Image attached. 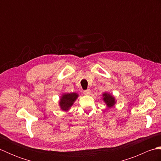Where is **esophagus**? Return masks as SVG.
<instances>
[{
    "mask_svg": "<svg viewBox=\"0 0 161 161\" xmlns=\"http://www.w3.org/2000/svg\"><path fill=\"white\" fill-rule=\"evenodd\" d=\"M91 93V91L90 89H87V90H85L84 91V94L85 95H89Z\"/></svg>",
    "mask_w": 161,
    "mask_h": 161,
    "instance_id": "1",
    "label": "esophagus"
}]
</instances>
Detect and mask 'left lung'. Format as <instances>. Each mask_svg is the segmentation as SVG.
Returning <instances> with one entry per match:
<instances>
[{"label": "left lung", "mask_w": 161, "mask_h": 161, "mask_svg": "<svg viewBox=\"0 0 161 161\" xmlns=\"http://www.w3.org/2000/svg\"><path fill=\"white\" fill-rule=\"evenodd\" d=\"M102 96H103V98H102V100H104V102H105V104L107 105V107L111 108L113 107L115 104V97L113 96L112 95L107 93H104L102 95Z\"/></svg>", "instance_id": "left-lung-1"}]
</instances>
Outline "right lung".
I'll return each mask as SVG.
<instances>
[{
    "mask_svg": "<svg viewBox=\"0 0 161 161\" xmlns=\"http://www.w3.org/2000/svg\"><path fill=\"white\" fill-rule=\"evenodd\" d=\"M78 97V94L76 93H64L60 98L59 106L61 110L67 111L73 106L75 101Z\"/></svg>",
    "mask_w": 161,
    "mask_h": 161,
    "instance_id": "obj_1",
    "label": "right lung"
}]
</instances>
